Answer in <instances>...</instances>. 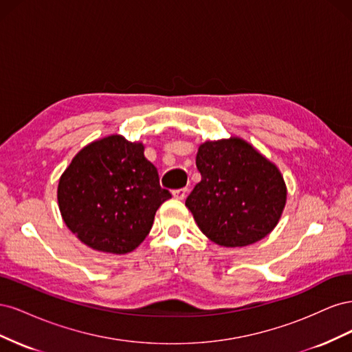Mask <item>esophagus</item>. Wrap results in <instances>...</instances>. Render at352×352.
<instances>
[{
	"label": "esophagus",
	"instance_id": "obj_1",
	"mask_svg": "<svg viewBox=\"0 0 352 352\" xmlns=\"http://www.w3.org/2000/svg\"><path fill=\"white\" fill-rule=\"evenodd\" d=\"M186 192H188L186 188H179V189H173L172 190V194H173V197L176 199H184L186 197Z\"/></svg>",
	"mask_w": 352,
	"mask_h": 352
}]
</instances>
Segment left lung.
<instances>
[{
	"label": "left lung",
	"instance_id": "obj_1",
	"mask_svg": "<svg viewBox=\"0 0 352 352\" xmlns=\"http://www.w3.org/2000/svg\"><path fill=\"white\" fill-rule=\"evenodd\" d=\"M201 182L186 198L204 235L221 247H245L267 236L286 202L280 172L239 138L204 142L197 154Z\"/></svg>",
	"mask_w": 352,
	"mask_h": 352
}]
</instances>
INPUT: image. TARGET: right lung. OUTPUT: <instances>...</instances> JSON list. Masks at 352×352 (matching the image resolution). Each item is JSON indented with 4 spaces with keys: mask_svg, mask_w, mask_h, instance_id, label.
Wrapping results in <instances>:
<instances>
[{
    "mask_svg": "<svg viewBox=\"0 0 352 352\" xmlns=\"http://www.w3.org/2000/svg\"><path fill=\"white\" fill-rule=\"evenodd\" d=\"M58 207L67 228L88 247L133 251L151 230L155 211L172 198L141 142L111 135L80 150L58 182Z\"/></svg>",
    "mask_w": 352,
    "mask_h": 352,
    "instance_id": "obj_1",
    "label": "right lung"
}]
</instances>
